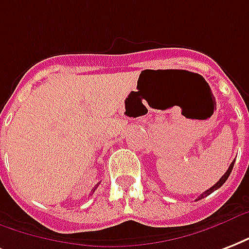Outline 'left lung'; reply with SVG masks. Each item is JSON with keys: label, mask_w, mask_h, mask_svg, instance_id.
<instances>
[{"label": "left lung", "mask_w": 249, "mask_h": 249, "mask_svg": "<svg viewBox=\"0 0 249 249\" xmlns=\"http://www.w3.org/2000/svg\"><path fill=\"white\" fill-rule=\"evenodd\" d=\"M234 163H235V160L232 163H231L230 164V167H229V170L226 171V174L223 176H222L221 179L218 180L217 183L214 184L213 187L212 188H209L208 191H205L204 193H202V195H200V196L197 197L196 198V201H198V200H201V198H204V197H206V196H209V195H210V193H213L214 191H215V189H218V188H221L222 185H223V184H225V181L227 179H229V176H230V174H231V171H232V168H234Z\"/></svg>", "instance_id": "obj_1"}]
</instances>
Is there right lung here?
<instances>
[{
    "mask_svg": "<svg viewBox=\"0 0 249 249\" xmlns=\"http://www.w3.org/2000/svg\"><path fill=\"white\" fill-rule=\"evenodd\" d=\"M98 185H99V184H96V187H98ZM96 187H95L94 189H92V191H95V189H96Z\"/></svg>",
    "mask_w": 249,
    "mask_h": 249,
    "instance_id": "1",
    "label": "right lung"
}]
</instances>
